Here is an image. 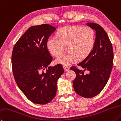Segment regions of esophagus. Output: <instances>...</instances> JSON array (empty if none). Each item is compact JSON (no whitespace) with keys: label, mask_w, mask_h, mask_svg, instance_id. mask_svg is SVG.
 Wrapping results in <instances>:
<instances>
[{"label":"esophagus","mask_w":121,"mask_h":121,"mask_svg":"<svg viewBox=\"0 0 121 121\" xmlns=\"http://www.w3.org/2000/svg\"><path fill=\"white\" fill-rule=\"evenodd\" d=\"M63 68H64V70L65 71H67L68 70H69L70 68L69 67H67V66H63Z\"/></svg>","instance_id":"obj_1"}]
</instances>
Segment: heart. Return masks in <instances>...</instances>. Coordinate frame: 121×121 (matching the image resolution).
Instances as JSON below:
<instances>
[{
    "mask_svg": "<svg viewBox=\"0 0 121 121\" xmlns=\"http://www.w3.org/2000/svg\"><path fill=\"white\" fill-rule=\"evenodd\" d=\"M95 36L89 26H68L59 32L58 37L52 36L48 39L47 47L54 56H58L67 45L68 51L59 55L57 62L68 66L88 56L93 49Z\"/></svg>",
    "mask_w": 121,
    "mask_h": 121,
    "instance_id": "heart-1",
    "label": "heart"
}]
</instances>
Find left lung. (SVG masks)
Instances as JSON below:
<instances>
[{"label": "left lung", "instance_id": "8db88e82", "mask_svg": "<svg viewBox=\"0 0 121 121\" xmlns=\"http://www.w3.org/2000/svg\"><path fill=\"white\" fill-rule=\"evenodd\" d=\"M86 25L96 31V39L94 48L85 59L77 64L84 70L77 66L70 69L76 73L73 82L76 93L85 98H91L97 95L108 82L113 68L114 53L113 47L108 35L99 24L88 23ZM88 70L89 74H85Z\"/></svg>", "mask_w": 121, "mask_h": 121}]
</instances>
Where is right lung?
I'll list each match as a JSON object with an SVG mask.
<instances>
[{
	"label": "right lung",
	"instance_id": "add662e5",
	"mask_svg": "<svg viewBox=\"0 0 121 121\" xmlns=\"http://www.w3.org/2000/svg\"><path fill=\"white\" fill-rule=\"evenodd\" d=\"M56 30L48 24L31 26L13 50L12 65L15 82L26 97L35 104H45L53 99L57 81L64 72L61 64L48 66L53 58L47 42Z\"/></svg>",
	"mask_w": 121,
	"mask_h": 121
}]
</instances>
